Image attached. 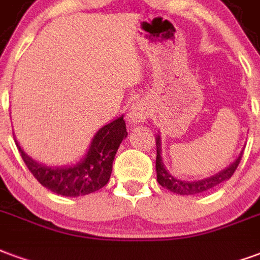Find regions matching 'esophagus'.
<instances>
[{
  "instance_id": "34e87169",
  "label": "esophagus",
  "mask_w": 260,
  "mask_h": 260,
  "mask_svg": "<svg viewBox=\"0 0 260 260\" xmlns=\"http://www.w3.org/2000/svg\"><path fill=\"white\" fill-rule=\"evenodd\" d=\"M148 111L149 109L147 107V104H144L143 101L134 102L132 108H130V112L127 113L128 122L134 123V124L144 122L148 117Z\"/></svg>"
}]
</instances>
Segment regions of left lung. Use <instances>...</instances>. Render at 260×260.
Here are the masks:
<instances>
[{"label": "left lung", "instance_id": "left-lung-1", "mask_svg": "<svg viewBox=\"0 0 260 260\" xmlns=\"http://www.w3.org/2000/svg\"><path fill=\"white\" fill-rule=\"evenodd\" d=\"M241 158L242 152L236 159V162H233L227 169H224L220 173L215 174V176H212V177L198 180V181H181V180L174 179L173 176H170L168 173V170L165 169L162 156H160V138H159V136L156 137V179H158V183L162 187H165L166 190L176 192V194L179 195L200 194V192H204V191L213 188L216 185L221 184L223 181L229 180L234 174L236 169L238 168V165H240Z\"/></svg>", "mask_w": 260, "mask_h": 260}]
</instances>
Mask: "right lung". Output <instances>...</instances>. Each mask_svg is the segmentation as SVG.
<instances>
[{
  "label": "right lung",
  "instance_id": "right-lung-1",
  "mask_svg": "<svg viewBox=\"0 0 260 260\" xmlns=\"http://www.w3.org/2000/svg\"><path fill=\"white\" fill-rule=\"evenodd\" d=\"M127 137L123 116L96 133L86 158L69 168H50L34 162L19 147L20 156L40 184L63 197H81L95 192L109 181L112 164L123 138Z\"/></svg>",
  "mask_w": 260,
  "mask_h": 260
}]
</instances>
